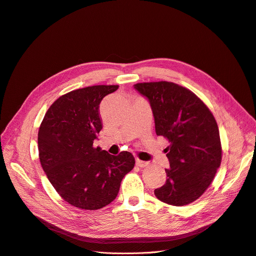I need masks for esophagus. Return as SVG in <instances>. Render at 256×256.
I'll list each match as a JSON object with an SVG mask.
<instances>
[{
  "instance_id": "34e87169",
  "label": "esophagus",
  "mask_w": 256,
  "mask_h": 256,
  "mask_svg": "<svg viewBox=\"0 0 256 256\" xmlns=\"http://www.w3.org/2000/svg\"><path fill=\"white\" fill-rule=\"evenodd\" d=\"M136 165L138 167H147L149 165V162H146V161H142L140 159H136Z\"/></svg>"
}]
</instances>
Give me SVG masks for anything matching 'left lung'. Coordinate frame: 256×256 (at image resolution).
<instances>
[{
	"label": "left lung",
	"mask_w": 256,
	"mask_h": 256,
	"mask_svg": "<svg viewBox=\"0 0 256 256\" xmlns=\"http://www.w3.org/2000/svg\"><path fill=\"white\" fill-rule=\"evenodd\" d=\"M134 88L150 103L157 136L169 140L167 180L155 196L177 206L194 202L212 184L222 160L214 116L194 93L177 84L138 83Z\"/></svg>",
	"instance_id": "left-lung-1"
}]
</instances>
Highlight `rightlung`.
Here are the masks:
<instances>
[{"label": "right lung", "mask_w": 256, "mask_h": 256, "mask_svg": "<svg viewBox=\"0 0 256 256\" xmlns=\"http://www.w3.org/2000/svg\"><path fill=\"white\" fill-rule=\"evenodd\" d=\"M118 89L98 85L70 91L54 102L40 128L42 169L58 194L76 208L93 210L110 204L134 166L130 152L114 156L93 147L102 128L100 102Z\"/></svg>", "instance_id": "right-lung-1"}]
</instances>
